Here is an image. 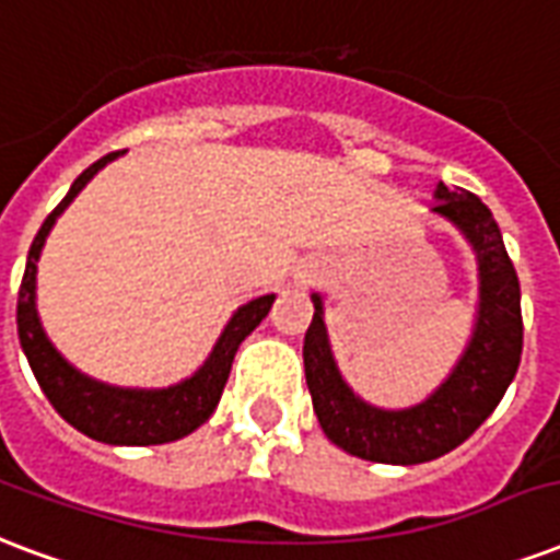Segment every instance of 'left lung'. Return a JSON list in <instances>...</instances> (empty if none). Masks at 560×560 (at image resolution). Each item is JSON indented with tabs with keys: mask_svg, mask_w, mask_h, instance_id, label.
Instances as JSON below:
<instances>
[{
	"mask_svg": "<svg viewBox=\"0 0 560 560\" xmlns=\"http://www.w3.org/2000/svg\"><path fill=\"white\" fill-rule=\"evenodd\" d=\"M434 212L460 226L472 242L481 268V304L466 354L428 401L410 410H377L360 401L336 372L322 298L313 295L315 315L304 336L313 410L330 443L375 464H424L469 440L502 401L523 354L520 280L495 218L472 191L443 183L436 185Z\"/></svg>",
	"mask_w": 560,
	"mask_h": 560,
	"instance_id": "obj_1",
	"label": "left lung"
}]
</instances>
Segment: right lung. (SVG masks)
I'll list each match as a JSON object with an SVG mask.
<instances>
[{
	"instance_id": "add662e5",
	"label": "right lung",
	"mask_w": 560,
	"mask_h": 560,
	"mask_svg": "<svg viewBox=\"0 0 560 560\" xmlns=\"http://www.w3.org/2000/svg\"><path fill=\"white\" fill-rule=\"evenodd\" d=\"M112 159H117V153L103 155L100 162L82 171L65 200L46 215L44 226L37 230L32 250H28V262H25L23 283H20V298H16V334H20V345H23L28 365H32L37 384L49 398V405L56 407L75 431L112 445L171 443V440L191 434L212 416V410L221 401V393H224L238 345L268 315V310L275 304V295H262L242 306L221 334L215 351L206 360L203 369L183 384L167 386V389H117V386L96 384L91 377L79 375L73 365L49 345L46 334L40 330V322H37V256H40V247L46 242V233L52 230L56 218L65 212V206Z\"/></svg>"
}]
</instances>
